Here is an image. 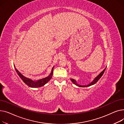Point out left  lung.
Wrapping results in <instances>:
<instances>
[{
    "label": "left lung",
    "instance_id": "left-lung-1",
    "mask_svg": "<svg viewBox=\"0 0 124 124\" xmlns=\"http://www.w3.org/2000/svg\"><path fill=\"white\" fill-rule=\"evenodd\" d=\"M106 69V68L102 71H101V73H100L94 79L93 81L91 83H90V84H89L88 85H78V84H77V82H76V81H75V79L71 78L70 80H71V82H72V83H73L74 84H75L76 85H78V86H80V87H87V86H91V85H94V84H95L99 81V80L100 79V78H101V77L103 75V74H104V72H105V71Z\"/></svg>",
    "mask_w": 124,
    "mask_h": 124
}]
</instances>
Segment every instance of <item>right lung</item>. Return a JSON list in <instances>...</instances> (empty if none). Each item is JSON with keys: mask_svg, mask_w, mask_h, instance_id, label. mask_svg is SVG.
<instances>
[{"mask_svg": "<svg viewBox=\"0 0 124 124\" xmlns=\"http://www.w3.org/2000/svg\"><path fill=\"white\" fill-rule=\"evenodd\" d=\"M14 68H15L16 70L17 73L18 75L19 76V77L21 78V79L23 80V82L26 85H27L28 86H29L30 87H32V88H39V87H40V86L44 85L51 79V78H52V75L53 74L54 67L52 69V72H51V74H50V75L48 77H47L46 78H43L42 79H41L40 80H39V81H38L35 82V81H33L31 79L26 78V77H24L23 75L21 74L20 72H19L18 71V70L15 67H14Z\"/></svg>", "mask_w": 124, "mask_h": 124, "instance_id": "1", "label": "right lung"}]
</instances>
